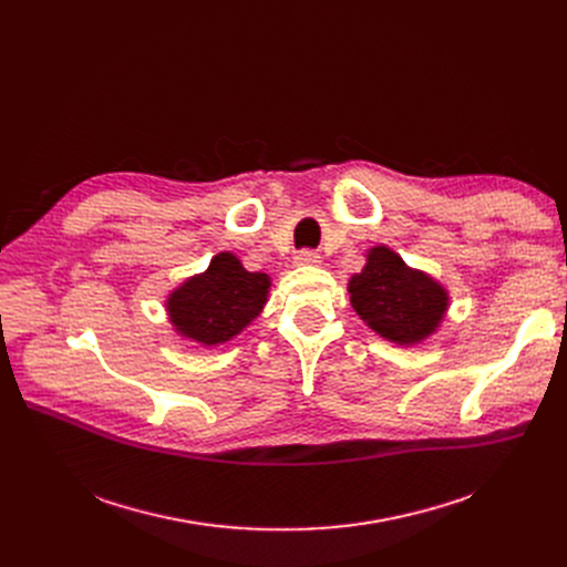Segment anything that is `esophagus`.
<instances>
[{"mask_svg": "<svg viewBox=\"0 0 567 567\" xmlns=\"http://www.w3.org/2000/svg\"><path fill=\"white\" fill-rule=\"evenodd\" d=\"M296 264H299V266H319L321 257L315 250H301L299 255H296Z\"/></svg>", "mask_w": 567, "mask_h": 567, "instance_id": "esophagus-1", "label": "esophagus"}]
</instances>
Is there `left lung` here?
Segmentation results:
<instances>
[{"label": "left lung", "instance_id": "1", "mask_svg": "<svg viewBox=\"0 0 567 567\" xmlns=\"http://www.w3.org/2000/svg\"><path fill=\"white\" fill-rule=\"evenodd\" d=\"M347 291L370 329L400 347L432 338L451 308L449 289L383 244L368 250L365 266L349 278Z\"/></svg>", "mask_w": 567, "mask_h": 567}]
</instances>
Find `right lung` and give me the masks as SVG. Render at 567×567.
<instances>
[{"label": "right lung", "mask_w": 567, "mask_h": 567, "mask_svg": "<svg viewBox=\"0 0 567 567\" xmlns=\"http://www.w3.org/2000/svg\"><path fill=\"white\" fill-rule=\"evenodd\" d=\"M271 276L250 274L241 259L225 250L214 255L206 271L178 282L165 296V312L172 331L202 347H218L236 336L261 315Z\"/></svg>", "instance_id": "obj_1"}]
</instances>
